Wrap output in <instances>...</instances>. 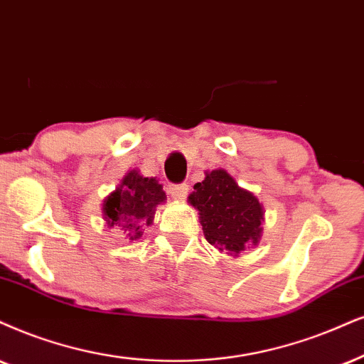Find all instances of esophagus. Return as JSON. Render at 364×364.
Wrapping results in <instances>:
<instances>
[{
  "label": "esophagus",
  "instance_id": "34e87169",
  "mask_svg": "<svg viewBox=\"0 0 364 364\" xmlns=\"http://www.w3.org/2000/svg\"><path fill=\"white\" fill-rule=\"evenodd\" d=\"M169 193H171V196L174 198V200H179L183 201L188 195V185H169Z\"/></svg>",
  "mask_w": 364,
  "mask_h": 364
}]
</instances>
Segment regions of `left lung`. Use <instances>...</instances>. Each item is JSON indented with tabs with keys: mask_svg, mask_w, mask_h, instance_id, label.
<instances>
[{
	"mask_svg": "<svg viewBox=\"0 0 364 364\" xmlns=\"http://www.w3.org/2000/svg\"><path fill=\"white\" fill-rule=\"evenodd\" d=\"M188 201L198 210L205 238L220 252L238 257L260 242L264 208L225 169L206 173Z\"/></svg>",
	"mask_w": 364,
	"mask_h": 364,
	"instance_id": "obj_1",
	"label": "left lung"
}]
</instances>
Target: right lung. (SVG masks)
Listing matches in <instances>:
<instances>
[{
  "mask_svg": "<svg viewBox=\"0 0 364 364\" xmlns=\"http://www.w3.org/2000/svg\"><path fill=\"white\" fill-rule=\"evenodd\" d=\"M166 200V193L156 178H144L132 169L121 185L104 200L102 213L107 227H119L129 242L139 240L153 225L156 206Z\"/></svg>",
  "mask_w": 364,
  "mask_h": 364,
  "instance_id": "right-lung-1",
  "label": "right lung"
}]
</instances>
